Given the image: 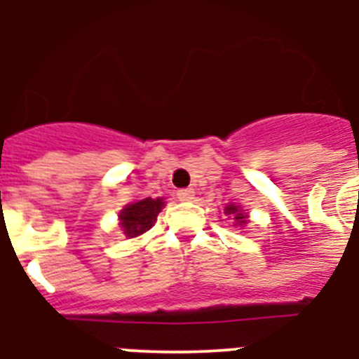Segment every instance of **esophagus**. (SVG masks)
Here are the masks:
<instances>
[{"mask_svg": "<svg viewBox=\"0 0 359 359\" xmlns=\"http://www.w3.org/2000/svg\"><path fill=\"white\" fill-rule=\"evenodd\" d=\"M177 197H179L180 201H191L195 199V191L191 188L179 189V191H177Z\"/></svg>", "mask_w": 359, "mask_h": 359, "instance_id": "34e87169", "label": "esophagus"}]
</instances>
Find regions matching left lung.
Instances as JSON below:
<instances>
[{
    "instance_id": "left-lung-1",
    "label": "left lung",
    "mask_w": 359,
    "mask_h": 359,
    "mask_svg": "<svg viewBox=\"0 0 359 359\" xmlns=\"http://www.w3.org/2000/svg\"><path fill=\"white\" fill-rule=\"evenodd\" d=\"M225 214H226V215H230V214L234 215V219H236V223H238V225H245V215L241 214L240 210L236 208L234 205H229V206H226V208H225Z\"/></svg>"
}]
</instances>
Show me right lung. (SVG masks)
<instances>
[{
    "label": "right lung",
    "instance_id": "obj_1",
    "mask_svg": "<svg viewBox=\"0 0 359 359\" xmlns=\"http://www.w3.org/2000/svg\"><path fill=\"white\" fill-rule=\"evenodd\" d=\"M162 206H164L162 199H151V197L125 206L119 214V219H121L119 225L123 229L125 236L136 238V236L147 232L153 226Z\"/></svg>",
    "mask_w": 359,
    "mask_h": 359
}]
</instances>
